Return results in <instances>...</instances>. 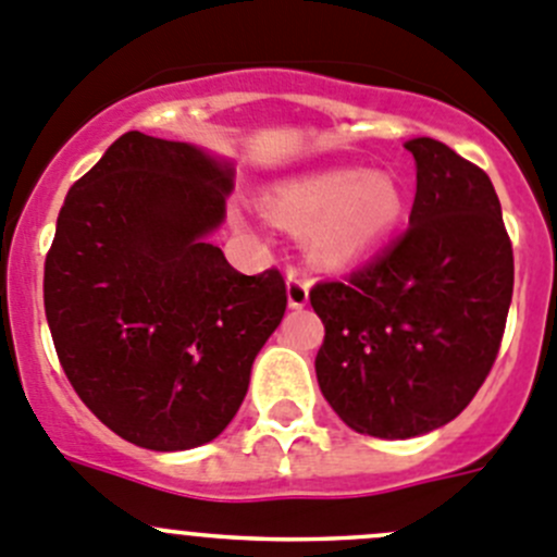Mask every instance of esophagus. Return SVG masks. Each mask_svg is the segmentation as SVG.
<instances>
[{
    "label": "esophagus",
    "instance_id": "34e87169",
    "mask_svg": "<svg viewBox=\"0 0 557 557\" xmlns=\"http://www.w3.org/2000/svg\"><path fill=\"white\" fill-rule=\"evenodd\" d=\"M288 305L290 308H305L310 299V280L302 269H288Z\"/></svg>",
    "mask_w": 557,
    "mask_h": 557
}]
</instances>
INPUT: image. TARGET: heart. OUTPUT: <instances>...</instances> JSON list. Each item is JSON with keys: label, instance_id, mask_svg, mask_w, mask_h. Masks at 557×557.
Listing matches in <instances>:
<instances>
[{"label": "heart", "instance_id": "heart-1", "mask_svg": "<svg viewBox=\"0 0 557 557\" xmlns=\"http://www.w3.org/2000/svg\"><path fill=\"white\" fill-rule=\"evenodd\" d=\"M285 225L310 227V249L324 263H349L401 222L407 189L393 173L330 168L299 175L272 197Z\"/></svg>", "mask_w": 557, "mask_h": 557}]
</instances>
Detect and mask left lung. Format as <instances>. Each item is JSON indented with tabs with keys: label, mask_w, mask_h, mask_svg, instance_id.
I'll use <instances>...</instances> for the list:
<instances>
[{
	"label": "left lung",
	"mask_w": 557,
	"mask_h": 557,
	"mask_svg": "<svg viewBox=\"0 0 557 557\" xmlns=\"http://www.w3.org/2000/svg\"><path fill=\"white\" fill-rule=\"evenodd\" d=\"M418 191L404 236L324 280L315 376L357 434L409 440L450 423L500 351L513 249L490 175L431 137L409 139Z\"/></svg>",
	"instance_id": "8db88e82"
}]
</instances>
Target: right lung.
<instances>
[{
    "label": "right lung",
    "instance_id": "1",
    "mask_svg": "<svg viewBox=\"0 0 557 557\" xmlns=\"http://www.w3.org/2000/svg\"><path fill=\"white\" fill-rule=\"evenodd\" d=\"M231 189L225 161L128 132L57 216L44 269L57 357L85 407L139 448L220 436L283 321V274L249 277L208 244Z\"/></svg>",
    "mask_w": 557,
    "mask_h": 557
}]
</instances>
